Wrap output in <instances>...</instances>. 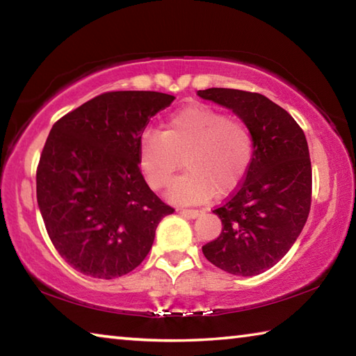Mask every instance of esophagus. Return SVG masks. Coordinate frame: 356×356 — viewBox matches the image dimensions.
<instances>
[{"label": "esophagus", "mask_w": 356, "mask_h": 356, "mask_svg": "<svg viewBox=\"0 0 356 356\" xmlns=\"http://www.w3.org/2000/svg\"><path fill=\"white\" fill-rule=\"evenodd\" d=\"M180 213L190 216V218H196V216H200L201 210H197V209H180Z\"/></svg>", "instance_id": "34e87169"}]
</instances>
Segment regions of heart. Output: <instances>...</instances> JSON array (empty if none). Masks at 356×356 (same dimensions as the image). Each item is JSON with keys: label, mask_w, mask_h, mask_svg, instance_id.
Returning a JSON list of instances; mask_svg holds the SVG:
<instances>
[{"label": "heart", "mask_w": 356, "mask_h": 356, "mask_svg": "<svg viewBox=\"0 0 356 356\" xmlns=\"http://www.w3.org/2000/svg\"><path fill=\"white\" fill-rule=\"evenodd\" d=\"M254 155V138L243 120L206 104H193L172 113L163 134L146 131L138 143V165L152 190L171 185L177 202H202L225 196L245 179Z\"/></svg>", "instance_id": "1"}]
</instances>
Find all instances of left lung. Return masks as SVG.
<instances>
[{
    "label": "left lung",
    "instance_id": "1",
    "mask_svg": "<svg viewBox=\"0 0 356 356\" xmlns=\"http://www.w3.org/2000/svg\"><path fill=\"white\" fill-rule=\"evenodd\" d=\"M232 110L254 138V155L236 190L213 213L221 232L202 246L215 267L254 276L272 268L291 250L311 210L312 170L306 136L284 108L265 95L240 89L197 91Z\"/></svg>",
    "mask_w": 356,
    "mask_h": 356
}]
</instances>
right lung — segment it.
I'll list each match as a JSON object with an SVG mask.
<instances>
[{
	"mask_svg": "<svg viewBox=\"0 0 356 356\" xmlns=\"http://www.w3.org/2000/svg\"><path fill=\"white\" fill-rule=\"evenodd\" d=\"M174 95L110 91L58 119L35 171L44 225L65 262L99 280L130 273L174 209L149 188L138 143Z\"/></svg>",
	"mask_w": 356,
	"mask_h": 356,
	"instance_id": "1",
	"label": "right lung"
}]
</instances>
